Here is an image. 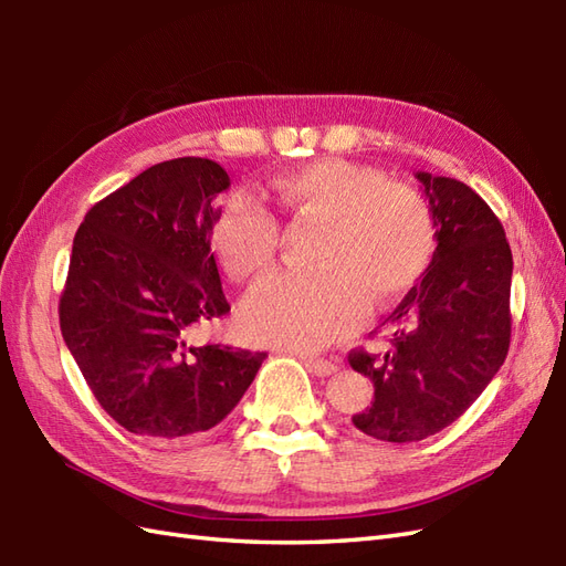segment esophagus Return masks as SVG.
Wrapping results in <instances>:
<instances>
[{"label":"esophagus","instance_id":"obj_1","mask_svg":"<svg viewBox=\"0 0 566 566\" xmlns=\"http://www.w3.org/2000/svg\"><path fill=\"white\" fill-rule=\"evenodd\" d=\"M302 363L314 371L318 377H331L335 371L340 369L338 363H333V359H323V357H311V355H302Z\"/></svg>","mask_w":566,"mask_h":566}]
</instances>
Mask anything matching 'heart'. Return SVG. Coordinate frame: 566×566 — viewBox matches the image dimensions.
Returning a JSON list of instances; mask_svg holds the SVG:
<instances>
[{
  "label": "heart",
  "mask_w": 566,
  "mask_h": 566,
  "mask_svg": "<svg viewBox=\"0 0 566 566\" xmlns=\"http://www.w3.org/2000/svg\"><path fill=\"white\" fill-rule=\"evenodd\" d=\"M274 195L294 219L326 221L316 252L321 272H280L240 306V331L260 345L311 353L363 326L369 308L413 286L436 250L426 199L379 170L321 158L274 177ZM213 250L238 282L272 268L280 226L262 199L233 191L213 223Z\"/></svg>",
  "instance_id": "b5f03b06"
}]
</instances>
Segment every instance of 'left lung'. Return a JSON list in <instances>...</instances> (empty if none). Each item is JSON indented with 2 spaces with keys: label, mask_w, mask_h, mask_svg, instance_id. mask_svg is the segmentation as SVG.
<instances>
[{
  "label": "left lung",
  "mask_w": 566,
  "mask_h": 566,
  "mask_svg": "<svg viewBox=\"0 0 566 566\" xmlns=\"http://www.w3.org/2000/svg\"><path fill=\"white\" fill-rule=\"evenodd\" d=\"M436 223V252L387 318L389 350L350 353L375 384V401L353 416L365 436L418 442L454 423L509 355L513 255L489 203L460 179L416 172Z\"/></svg>",
  "instance_id": "1"
}]
</instances>
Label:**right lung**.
Segmentation results:
<instances>
[{
	"instance_id": "add662e5",
	"label": "right lung",
	"mask_w": 566,
	"mask_h": 566,
	"mask_svg": "<svg viewBox=\"0 0 566 566\" xmlns=\"http://www.w3.org/2000/svg\"><path fill=\"white\" fill-rule=\"evenodd\" d=\"M231 187L219 163L148 167L84 216L60 296V331L94 399L118 426L182 440L233 411L264 353L189 345V333L231 311L211 250Z\"/></svg>"
}]
</instances>
